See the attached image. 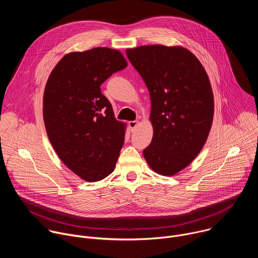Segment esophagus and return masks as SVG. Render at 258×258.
Returning <instances> with one entry per match:
<instances>
[{"instance_id":"obj_1","label":"esophagus","mask_w":258,"mask_h":258,"mask_svg":"<svg viewBox=\"0 0 258 258\" xmlns=\"http://www.w3.org/2000/svg\"><path fill=\"white\" fill-rule=\"evenodd\" d=\"M138 123H139V122H138L137 120H132V121L128 122V126H130V130H131L132 133L136 131V127L138 126Z\"/></svg>"}]
</instances>
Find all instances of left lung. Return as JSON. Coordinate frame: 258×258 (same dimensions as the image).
<instances>
[{
	"instance_id": "1",
	"label": "left lung",
	"mask_w": 258,
	"mask_h": 258,
	"mask_svg": "<svg viewBox=\"0 0 258 258\" xmlns=\"http://www.w3.org/2000/svg\"><path fill=\"white\" fill-rule=\"evenodd\" d=\"M126 56L150 93L153 138L144 157L158 174L173 175L197 157L208 138L214 113L208 76L179 46H141L126 49Z\"/></svg>"
}]
</instances>
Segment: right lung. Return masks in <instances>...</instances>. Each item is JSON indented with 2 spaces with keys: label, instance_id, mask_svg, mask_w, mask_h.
Masks as SVG:
<instances>
[{
  "label": "right lung",
  "instance_id": "1",
  "mask_svg": "<svg viewBox=\"0 0 258 258\" xmlns=\"http://www.w3.org/2000/svg\"><path fill=\"white\" fill-rule=\"evenodd\" d=\"M127 66L118 50L94 48L66 54L47 81L43 116L61 161L93 182L111 173L123 146L126 123L114 117L101 85Z\"/></svg>",
  "mask_w": 258,
  "mask_h": 258
}]
</instances>
